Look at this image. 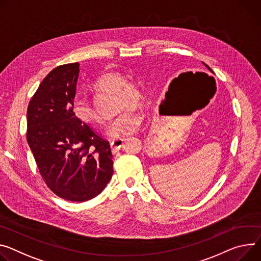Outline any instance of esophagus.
Listing matches in <instances>:
<instances>
[{
    "instance_id": "34e87169",
    "label": "esophagus",
    "mask_w": 261,
    "mask_h": 261,
    "mask_svg": "<svg viewBox=\"0 0 261 261\" xmlns=\"http://www.w3.org/2000/svg\"><path fill=\"white\" fill-rule=\"evenodd\" d=\"M124 146V139H113L110 141V147L112 152H116L117 150H120Z\"/></svg>"
}]
</instances>
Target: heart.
Instances as JSON below:
<instances>
[{"label": "heart", "instance_id": "1", "mask_svg": "<svg viewBox=\"0 0 261 261\" xmlns=\"http://www.w3.org/2000/svg\"><path fill=\"white\" fill-rule=\"evenodd\" d=\"M94 87L99 90L117 91L118 108L124 109L108 123L106 133L111 138H123L138 131L144 123V115L138 109L130 106L138 105L143 98L139 87L120 73H107L101 76ZM129 107V109L126 107ZM73 114L82 123L96 126L102 123V118L92 103L85 97H76L72 104Z\"/></svg>", "mask_w": 261, "mask_h": 261}]
</instances>
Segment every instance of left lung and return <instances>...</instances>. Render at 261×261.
I'll list each match as a JSON object with an SVG mask.
<instances>
[{
  "label": "left lung",
  "instance_id": "8db88e82",
  "mask_svg": "<svg viewBox=\"0 0 261 261\" xmlns=\"http://www.w3.org/2000/svg\"><path fill=\"white\" fill-rule=\"evenodd\" d=\"M205 65H206V66H207V67H208V69H210V70H211V68H210V67H209V66H208V65H207V64H205Z\"/></svg>",
  "mask_w": 261,
  "mask_h": 261
}]
</instances>
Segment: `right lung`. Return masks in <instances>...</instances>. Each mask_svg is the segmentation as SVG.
Segmentation results:
<instances>
[{
	"label": "right lung",
	"instance_id": "1",
	"mask_svg": "<svg viewBox=\"0 0 261 261\" xmlns=\"http://www.w3.org/2000/svg\"><path fill=\"white\" fill-rule=\"evenodd\" d=\"M79 63L52 69L27 110V140L40 176L58 197L85 202L102 193L113 174L109 141L73 114Z\"/></svg>",
	"mask_w": 261,
	"mask_h": 261
}]
</instances>
